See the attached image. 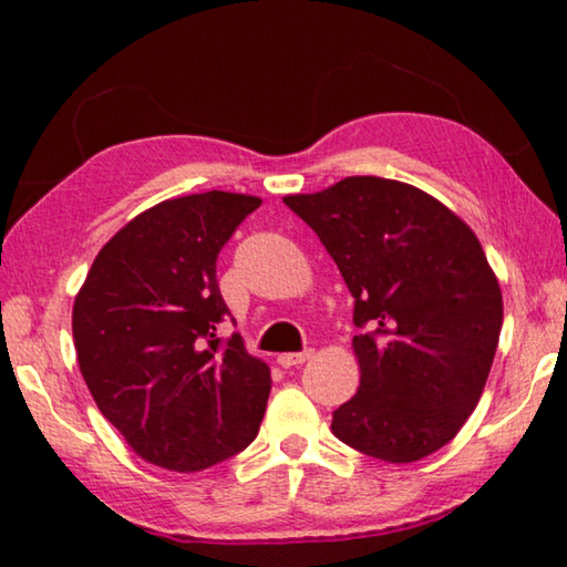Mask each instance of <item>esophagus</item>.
<instances>
[{
	"label": "esophagus",
	"mask_w": 567,
	"mask_h": 567,
	"mask_svg": "<svg viewBox=\"0 0 567 567\" xmlns=\"http://www.w3.org/2000/svg\"><path fill=\"white\" fill-rule=\"evenodd\" d=\"M312 350H302V352H285L277 358V362L282 364V368H295V364H305L307 360H312Z\"/></svg>",
	"instance_id": "34e87169"
}]
</instances>
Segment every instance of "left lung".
<instances>
[{
    "label": "left lung",
    "mask_w": 567,
    "mask_h": 567,
    "mask_svg": "<svg viewBox=\"0 0 567 567\" xmlns=\"http://www.w3.org/2000/svg\"><path fill=\"white\" fill-rule=\"evenodd\" d=\"M285 205L315 229L354 297L360 388L332 412L344 445L415 463L447 445L483 395L503 292L453 209L405 182L344 177Z\"/></svg>",
    "instance_id": "1"
}]
</instances>
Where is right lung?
<instances>
[{
  "instance_id": "obj_1",
  "label": "right lung",
  "mask_w": 567,
  "mask_h": 567,
  "mask_svg": "<svg viewBox=\"0 0 567 567\" xmlns=\"http://www.w3.org/2000/svg\"><path fill=\"white\" fill-rule=\"evenodd\" d=\"M262 205L237 192L165 199L100 249L74 297L82 378L104 417L142 460L197 473L257 437L270 368L235 332L217 285V255Z\"/></svg>"
}]
</instances>
